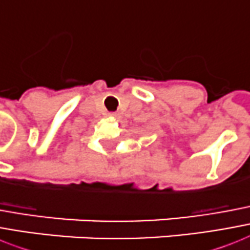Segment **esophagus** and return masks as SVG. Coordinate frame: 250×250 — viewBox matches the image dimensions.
<instances>
[{"instance_id":"34e87169","label":"esophagus","mask_w":250,"mask_h":250,"mask_svg":"<svg viewBox=\"0 0 250 250\" xmlns=\"http://www.w3.org/2000/svg\"><path fill=\"white\" fill-rule=\"evenodd\" d=\"M110 115H111V117H113V118H115V119H121V113H118V111L110 113Z\"/></svg>"}]
</instances>
